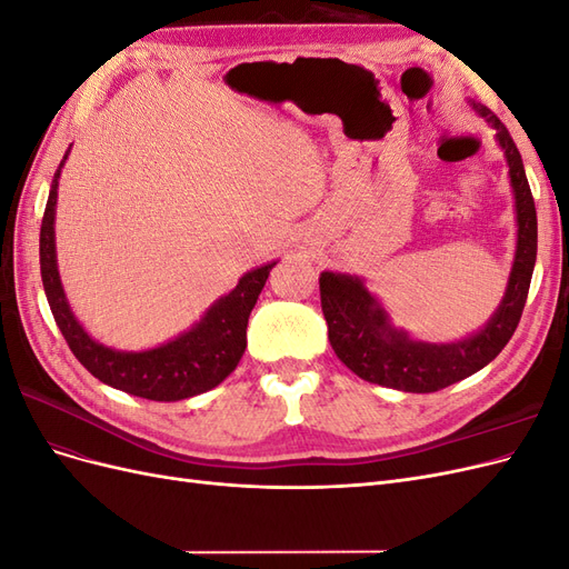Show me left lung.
I'll return each mask as SVG.
<instances>
[{"label":"left lung","mask_w":569,"mask_h":569,"mask_svg":"<svg viewBox=\"0 0 569 569\" xmlns=\"http://www.w3.org/2000/svg\"><path fill=\"white\" fill-rule=\"evenodd\" d=\"M470 107L496 132L515 197L518 247H515L506 295L481 330L460 341L429 343L412 339L401 327H396L385 306L358 274L320 272V303L327 320V337L341 363L366 382L410 393L439 391L489 366L503 351L520 322L533 263H537V209H533L522 157L510 132L485 104L470 101Z\"/></svg>","instance_id":"obj_1"}]
</instances>
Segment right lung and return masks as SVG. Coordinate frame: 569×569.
<instances>
[{
  "label": "right lung",
  "mask_w": 569,
  "mask_h": 569,
  "mask_svg": "<svg viewBox=\"0 0 569 569\" xmlns=\"http://www.w3.org/2000/svg\"><path fill=\"white\" fill-rule=\"evenodd\" d=\"M68 153L71 149L63 153V161L59 163L49 189L40 228V270L51 316L73 356L99 382L149 401H182L218 387L237 368L247 349L251 308L266 287L274 261L244 272L230 295L220 297L199 322L176 339L144 351H118L104 347L78 322L59 278L54 218L59 178Z\"/></svg>",
  "instance_id": "add662e5"
}]
</instances>
